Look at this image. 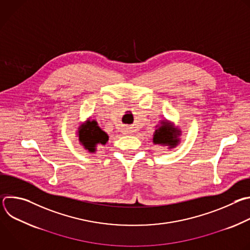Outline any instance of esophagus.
Returning <instances> with one entry per match:
<instances>
[{"label":"esophagus","instance_id":"34e87169","mask_svg":"<svg viewBox=\"0 0 250 250\" xmlns=\"http://www.w3.org/2000/svg\"><path fill=\"white\" fill-rule=\"evenodd\" d=\"M124 131H125V133H128V132H129V131H128V130H127V129H125V130H124Z\"/></svg>","mask_w":250,"mask_h":250}]
</instances>
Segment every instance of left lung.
<instances>
[{
    "label": "left lung",
    "instance_id": "1",
    "mask_svg": "<svg viewBox=\"0 0 250 250\" xmlns=\"http://www.w3.org/2000/svg\"><path fill=\"white\" fill-rule=\"evenodd\" d=\"M163 125L155 130L153 135V142L158 145H169L176 146L177 145V135L176 131H174L167 122H163Z\"/></svg>",
    "mask_w": 250,
    "mask_h": 250
}]
</instances>
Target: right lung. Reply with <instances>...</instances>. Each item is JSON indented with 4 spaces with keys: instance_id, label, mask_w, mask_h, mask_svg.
<instances>
[{
    "instance_id": "obj_1",
    "label": "right lung",
    "mask_w": 250,
    "mask_h": 250,
    "mask_svg": "<svg viewBox=\"0 0 250 250\" xmlns=\"http://www.w3.org/2000/svg\"><path fill=\"white\" fill-rule=\"evenodd\" d=\"M79 139L90 152H94L96 145H105L109 136L98 126L97 122L92 121L88 122L87 126L80 127Z\"/></svg>"
}]
</instances>
